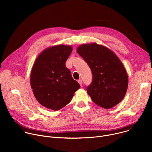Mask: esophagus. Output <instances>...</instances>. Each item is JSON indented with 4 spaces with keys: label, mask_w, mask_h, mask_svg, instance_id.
<instances>
[{
    "label": "esophagus",
    "mask_w": 152,
    "mask_h": 152,
    "mask_svg": "<svg viewBox=\"0 0 152 152\" xmlns=\"http://www.w3.org/2000/svg\"><path fill=\"white\" fill-rule=\"evenodd\" d=\"M77 82H78V83L80 84V85L82 86V80H81V79H79V80H77Z\"/></svg>",
    "instance_id": "esophagus-1"
}]
</instances>
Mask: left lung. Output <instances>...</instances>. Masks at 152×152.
I'll list each match as a JSON object with an SVG mask.
<instances>
[{"label": "left lung", "instance_id": "8db88e82", "mask_svg": "<svg viewBox=\"0 0 152 152\" xmlns=\"http://www.w3.org/2000/svg\"><path fill=\"white\" fill-rule=\"evenodd\" d=\"M76 51L93 73L92 83L86 88L92 100L105 109L118 104L128 86V76L120 59L109 48L94 42L83 44Z\"/></svg>", "mask_w": 152, "mask_h": 152}]
</instances>
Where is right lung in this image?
<instances>
[{
  "mask_svg": "<svg viewBox=\"0 0 152 152\" xmlns=\"http://www.w3.org/2000/svg\"><path fill=\"white\" fill-rule=\"evenodd\" d=\"M72 50L70 45L53 46L41 52L35 61L30 76L31 88L37 100L48 109L61 110L80 87L66 66Z\"/></svg>",
  "mask_w": 152,
  "mask_h": 152,
  "instance_id": "1",
  "label": "right lung"
}]
</instances>
